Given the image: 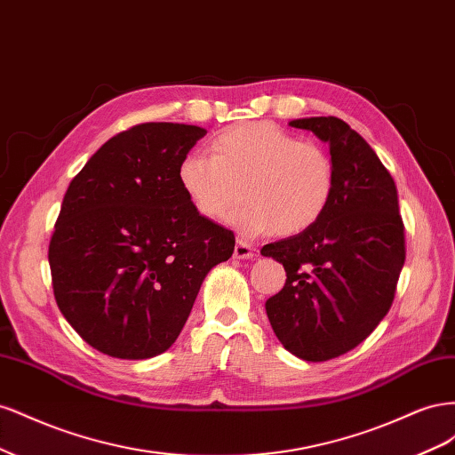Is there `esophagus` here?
Segmentation results:
<instances>
[{
	"label": "esophagus",
	"mask_w": 455,
	"mask_h": 455,
	"mask_svg": "<svg viewBox=\"0 0 455 455\" xmlns=\"http://www.w3.org/2000/svg\"><path fill=\"white\" fill-rule=\"evenodd\" d=\"M233 256L239 258V259H251V258L254 256V249H252V246H251L249 243H244V241L237 239V243H235V252H233Z\"/></svg>",
	"instance_id": "1"
}]
</instances>
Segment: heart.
I'll list each match as a JSON object with an SVG mask.
<instances>
[{
  "label": "heart",
  "mask_w": 455,
  "mask_h": 455,
  "mask_svg": "<svg viewBox=\"0 0 455 455\" xmlns=\"http://www.w3.org/2000/svg\"><path fill=\"white\" fill-rule=\"evenodd\" d=\"M178 184L206 220L229 216L244 235L277 229L298 235L321 222L336 194V164L328 151L273 123H244L220 132L212 154L189 151L178 164Z\"/></svg>",
  "instance_id": "1"
}]
</instances>
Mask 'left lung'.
<instances>
[{"label":"left lung","mask_w":455,"mask_h":455,"mask_svg":"<svg viewBox=\"0 0 455 455\" xmlns=\"http://www.w3.org/2000/svg\"><path fill=\"white\" fill-rule=\"evenodd\" d=\"M330 144L336 194L311 229L269 243L286 283L266 301L284 349L323 363L355 349L387 315L404 266V224L393 176L363 136L338 117L294 119Z\"/></svg>","instance_id":"1"}]
</instances>
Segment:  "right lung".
I'll use <instances>...</instances> for the list:
<instances>
[{
    "mask_svg": "<svg viewBox=\"0 0 455 455\" xmlns=\"http://www.w3.org/2000/svg\"><path fill=\"white\" fill-rule=\"evenodd\" d=\"M204 129L142 123L109 139L66 189L49 243L52 292L91 347L140 361L167 351L235 235L203 218L178 164Z\"/></svg>",
    "mask_w": 455,
    "mask_h": 455,
    "instance_id": "right-lung-1",
    "label": "right lung"
}]
</instances>
